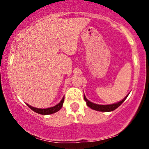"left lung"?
<instances>
[{
	"instance_id": "obj_1",
	"label": "left lung",
	"mask_w": 149,
	"mask_h": 149,
	"mask_svg": "<svg viewBox=\"0 0 149 149\" xmlns=\"http://www.w3.org/2000/svg\"><path fill=\"white\" fill-rule=\"evenodd\" d=\"M130 93H128L127 96L125 97L124 99H123L122 100L118 102H116V103L112 104H107V105H102V104H95L93 102L89 101L88 99L86 98L85 95H84V100L86 102L87 105L89 107L91 108L92 109H94L95 111H103V112H109L115 110V109H117L118 107H119L124 102V101L126 100L128 95H129Z\"/></svg>"
}]
</instances>
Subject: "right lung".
Listing matches in <instances>:
<instances>
[{
    "label": "right lung",
    "instance_id": "right-lung-1",
    "mask_svg": "<svg viewBox=\"0 0 149 149\" xmlns=\"http://www.w3.org/2000/svg\"><path fill=\"white\" fill-rule=\"evenodd\" d=\"M64 97H63V98L61 99V100L59 102V103H58L57 105L54 106V107H49V108H46V109H38V108H36L33 107H31L29 104H26V105L30 108L31 110H33V111L39 114H41V115H49V114H52L54 113L57 112L58 111L60 110V109L62 107L63 103H64Z\"/></svg>",
    "mask_w": 149,
    "mask_h": 149
}]
</instances>
